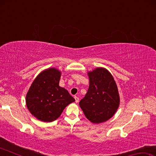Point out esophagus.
I'll return each mask as SVG.
<instances>
[{
  "label": "esophagus",
  "mask_w": 156,
  "mask_h": 156,
  "mask_svg": "<svg viewBox=\"0 0 156 156\" xmlns=\"http://www.w3.org/2000/svg\"><path fill=\"white\" fill-rule=\"evenodd\" d=\"M74 98H75V101H76V103H78V102H79V98L77 97V96H75Z\"/></svg>",
  "instance_id": "esophagus-1"
}]
</instances>
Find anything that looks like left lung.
Masks as SVG:
<instances>
[{"label": "left lung", "mask_w": 156, "mask_h": 156, "mask_svg": "<svg viewBox=\"0 0 156 156\" xmlns=\"http://www.w3.org/2000/svg\"><path fill=\"white\" fill-rule=\"evenodd\" d=\"M89 87L79 105L84 115L93 123L110 119L120 104L118 87L112 75L104 68L89 73Z\"/></svg>", "instance_id": "1"}]
</instances>
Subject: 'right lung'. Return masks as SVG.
Here are the masks:
<instances>
[{
	"label": "right lung",
	"mask_w": 156,
	"mask_h": 156,
	"mask_svg": "<svg viewBox=\"0 0 156 156\" xmlns=\"http://www.w3.org/2000/svg\"><path fill=\"white\" fill-rule=\"evenodd\" d=\"M60 72L54 68L43 71L31 84L26 104L31 114L43 122H52L68 105L75 101L67 89L60 87Z\"/></svg>",
	"instance_id": "add662e5"
}]
</instances>
